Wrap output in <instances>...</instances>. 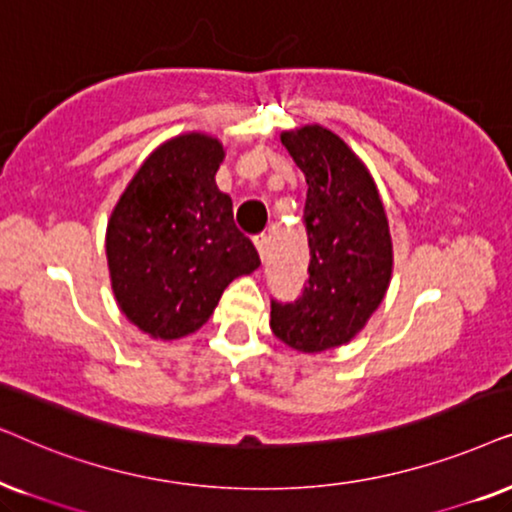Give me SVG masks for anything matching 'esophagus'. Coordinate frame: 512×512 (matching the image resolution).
<instances>
[{
  "mask_svg": "<svg viewBox=\"0 0 512 512\" xmlns=\"http://www.w3.org/2000/svg\"><path fill=\"white\" fill-rule=\"evenodd\" d=\"M252 241H255V248H257V252H260L262 262L267 260V250H269V236H267V234H257L255 238H252Z\"/></svg>",
  "mask_w": 512,
  "mask_h": 512,
  "instance_id": "obj_1",
  "label": "esophagus"
}]
</instances>
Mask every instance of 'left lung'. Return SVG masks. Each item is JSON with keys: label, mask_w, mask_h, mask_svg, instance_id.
<instances>
[{"label": "left lung", "mask_w": 512, "mask_h": 512, "mask_svg": "<svg viewBox=\"0 0 512 512\" xmlns=\"http://www.w3.org/2000/svg\"><path fill=\"white\" fill-rule=\"evenodd\" d=\"M306 177L309 281L295 302L271 299V330L292 349L318 353L349 342L386 295L393 267L384 203L363 161L323 126L281 135Z\"/></svg>", "instance_id": "1"}]
</instances>
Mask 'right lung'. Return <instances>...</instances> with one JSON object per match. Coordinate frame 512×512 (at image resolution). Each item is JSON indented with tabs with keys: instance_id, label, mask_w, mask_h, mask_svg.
<instances>
[{
	"instance_id": "add662e5",
	"label": "right lung",
	"mask_w": 512,
	"mask_h": 512,
	"mask_svg": "<svg viewBox=\"0 0 512 512\" xmlns=\"http://www.w3.org/2000/svg\"><path fill=\"white\" fill-rule=\"evenodd\" d=\"M220 140L187 133L142 163L107 224V264L126 318L156 339H177L213 316L234 278L260 267L215 185Z\"/></svg>"
}]
</instances>
